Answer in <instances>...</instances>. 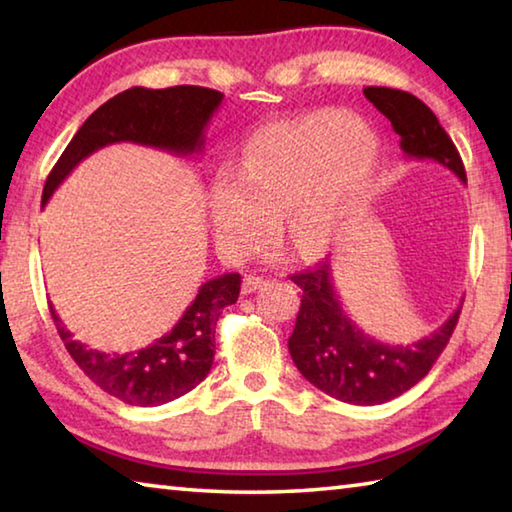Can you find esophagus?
Masks as SVG:
<instances>
[{
    "instance_id": "1",
    "label": "esophagus",
    "mask_w": 512,
    "mask_h": 512,
    "mask_svg": "<svg viewBox=\"0 0 512 512\" xmlns=\"http://www.w3.org/2000/svg\"><path fill=\"white\" fill-rule=\"evenodd\" d=\"M262 287H266V280H264V277L246 275V277H244V282H241V293H244V296H248V293H255L257 289H262Z\"/></svg>"
}]
</instances>
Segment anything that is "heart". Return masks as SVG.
<instances>
[{
    "label": "heart",
    "instance_id": "obj_1",
    "mask_svg": "<svg viewBox=\"0 0 512 512\" xmlns=\"http://www.w3.org/2000/svg\"><path fill=\"white\" fill-rule=\"evenodd\" d=\"M379 142L345 110H314L253 135L244 169L212 187V225L225 255L241 259L273 237L277 216L302 255L339 235L368 187Z\"/></svg>",
    "mask_w": 512,
    "mask_h": 512
}]
</instances>
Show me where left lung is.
Returning <instances> with one entry per match:
<instances>
[{
    "label": "left lung",
    "instance_id": "obj_1",
    "mask_svg": "<svg viewBox=\"0 0 512 512\" xmlns=\"http://www.w3.org/2000/svg\"><path fill=\"white\" fill-rule=\"evenodd\" d=\"M366 99L391 119L406 158L436 160L467 183L454 142L433 112L409 92L366 88ZM302 293L289 352L302 377L334 400L384 404L413 388L447 348L458 323V307L443 325L413 343H386L354 323L334 289L329 262L291 277Z\"/></svg>",
    "mask_w": 512,
    "mask_h": 512
}]
</instances>
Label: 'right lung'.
I'll return each instance as SVG.
<instances>
[{
	"instance_id": "add662e5",
	"label": "right lung",
	"mask_w": 512,
	"mask_h": 512,
	"mask_svg": "<svg viewBox=\"0 0 512 512\" xmlns=\"http://www.w3.org/2000/svg\"><path fill=\"white\" fill-rule=\"evenodd\" d=\"M221 101V92L198 85L164 90L131 88L117 94L94 110L67 144L45 183L42 207L76 164L108 144L133 142L180 158L203 153L205 128ZM239 289V273H223L207 280L171 332L142 350L124 354L99 352L76 341L54 305L49 309L69 357L101 391L131 406H160L183 397L207 377L214 361L216 320L223 307L235 305Z\"/></svg>"
}]
</instances>
